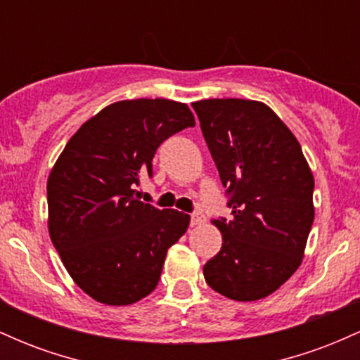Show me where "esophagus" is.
<instances>
[{"instance_id": "1", "label": "esophagus", "mask_w": 360, "mask_h": 360, "mask_svg": "<svg viewBox=\"0 0 360 360\" xmlns=\"http://www.w3.org/2000/svg\"><path fill=\"white\" fill-rule=\"evenodd\" d=\"M201 223H205V214L203 213H193L191 214V225L196 226V225H201Z\"/></svg>"}]
</instances>
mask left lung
Here are the masks:
<instances>
[{
  "label": "left lung",
  "instance_id": "left-lung-1",
  "mask_svg": "<svg viewBox=\"0 0 360 360\" xmlns=\"http://www.w3.org/2000/svg\"><path fill=\"white\" fill-rule=\"evenodd\" d=\"M232 220L218 218L221 250L205 264L208 286L235 301L266 298L295 274L315 208V181L291 130L260 101L193 103Z\"/></svg>",
  "mask_w": 360,
  "mask_h": 360
}]
</instances>
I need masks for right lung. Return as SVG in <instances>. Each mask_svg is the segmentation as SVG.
I'll use <instances>...</instances> for the list:
<instances>
[{"label": "right lung", "instance_id": "right-lung-1", "mask_svg": "<svg viewBox=\"0 0 360 360\" xmlns=\"http://www.w3.org/2000/svg\"><path fill=\"white\" fill-rule=\"evenodd\" d=\"M194 127L191 110L171 100H125L94 115L72 135L47 181L49 233L62 264L86 295L111 307L154 291L167 249L189 214L137 200L140 177L164 140Z\"/></svg>", "mask_w": 360, "mask_h": 360}]
</instances>
